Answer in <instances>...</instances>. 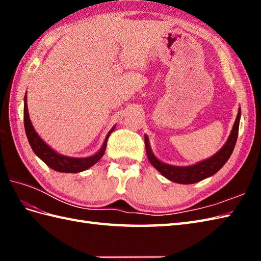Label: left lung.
Wrapping results in <instances>:
<instances>
[{"label": "left lung", "mask_w": 261, "mask_h": 261, "mask_svg": "<svg viewBox=\"0 0 261 261\" xmlns=\"http://www.w3.org/2000/svg\"><path fill=\"white\" fill-rule=\"evenodd\" d=\"M240 118L241 109L239 108L233 127H232L228 140H226L223 147L218 152L214 153L212 157L204 159L202 162H198L191 166H174L159 160L153 154L150 142H149L147 135H145V145L149 162L164 177L174 182H178V184H194V182H198L207 178V177L213 176L223 167L224 164L229 160L232 151H233L238 138V132H239Z\"/></svg>", "instance_id": "8db88e82"}]
</instances>
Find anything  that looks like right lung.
<instances>
[{
  "label": "right lung",
  "mask_w": 261,
  "mask_h": 261,
  "mask_svg": "<svg viewBox=\"0 0 261 261\" xmlns=\"http://www.w3.org/2000/svg\"><path fill=\"white\" fill-rule=\"evenodd\" d=\"M23 121H24V129H25V135L28 138V141H29L30 146L32 148L33 152H35L37 156L40 158L43 163H45L48 167L51 169L59 171V173H81V171H84L92 167L93 165H95L99 159L103 157L105 152V149H107V142L110 135L112 134L115 129V125L109 131L104 139V142L102 147L99 148V150L95 152L92 156L88 157H69L65 156V154L58 153L56 150L48 146L47 143L43 141L40 136H39L35 127H33L29 112H28V104H27V93L24 95V110H23Z\"/></svg>",
  "instance_id": "1"
}]
</instances>
